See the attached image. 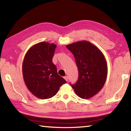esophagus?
Listing matches in <instances>:
<instances>
[{
    "label": "esophagus",
    "instance_id": "obj_1",
    "mask_svg": "<svg viewBox=\"0 0 131 131\" xmlns=\"http://www.w3.org/2000/svg\"><path fill=\"white\" fill-rule=\"evenodd\" d=\"M64 79H65V80L66 81H68V76H65V77H64Z\"/></svg>",
    "mask_w": 131,
    "mask_h": 131
}]
</instances>
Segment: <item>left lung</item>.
<instances>
[{"mask_svg":"<svg viewBox=\"0 0 131 131\" xmlns=\"http://www.w3.org/2000/svg\"><path fill=\"white\" fill-rule=\"evenodd\" d=\"M66 47L73 54L79 70L76 83L70 85L81 98H90L105 83L107 74L105 58L98 48L88 41H77Z\"/></svg>","mask_w":131,"mask_h":131,"instance_id":"left-lung-1","label":"left lung"}]
</instances>
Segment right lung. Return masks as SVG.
Returning a JSON list of instances; mask_svg holds the SVG:
<instances>
[{"label":"right lung","instance_id":"obj_1","mask_svg":"<svg viewBox=\"0 0 131 131\" xmlns=\"http://www.w3.org/2000/svg\"><path fill=\"white\" fill-rule=\"evenodd\" d=\"M55 44L40 42L30 47L25 54L23 64L24 81L28 90L41 99L56 95L65 80L58 74L52 62Z\"/></svg>","mask_w":131,"mask_h":131}]
</instances>
